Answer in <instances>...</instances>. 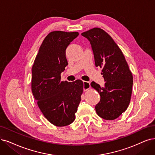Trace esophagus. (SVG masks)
<instances>
[{
    "mask_svg": "<svg viewBox=\"0 0 155 155\" xmlns=\"http://www.w3.org/2000/svg\"><path fill=\"white\" fill-rule=\"evenodd\" d=\"M83 84H84V91H87L89 89H90V83L89 82L87 81H84L83 82Z\"/></svg>",
    "mask_w": 155,
    "mask_h": 155,
    "instance_id": "1",
    "label": "esophagus"
}]
</instances>
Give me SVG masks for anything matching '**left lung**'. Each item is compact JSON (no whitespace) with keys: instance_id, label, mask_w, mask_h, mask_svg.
I'll use <instances>...</instances> for the list:
<instances>
[{"instance_id":"1","label":"left lung","mask_w":155,"mask_h":155,"mask_svg":"<svg viewBox=\"0 0 155 155\" xmlns=\"http://www.w3.org/2000/svg\"><path fill=\"white\" fill-rule=\"evenodd\" d=\"M91 45L95 66L102 68L105 86L92 82L100 101L95 106L98 115L106 120H114L127 109L132 92L133 76L121 49L109 34L100 28L82 33Z\"/></svg>"}]
</instances>
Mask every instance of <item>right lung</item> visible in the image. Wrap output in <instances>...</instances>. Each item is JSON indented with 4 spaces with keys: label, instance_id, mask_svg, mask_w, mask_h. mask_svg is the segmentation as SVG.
<instances>
[{
    "label": "right lung",
    "instance_id": "add662e5",
    "mask_svg": "<svg viewBox=\"0 0 155 155\" xmlns=\"http://www.w3.org/2000/svg\"><path fill=\"white\" fill-rule=\"evenodd\" d=\"M78 32L53 31L46 36L32 68L31 89L44 116L56 127H65L75 119L81 101L83 82L61 81L68 65L66 50Z\"/></svg>",
    "mask_w": 155,
    "mask_h": 155
}]
</instances>
